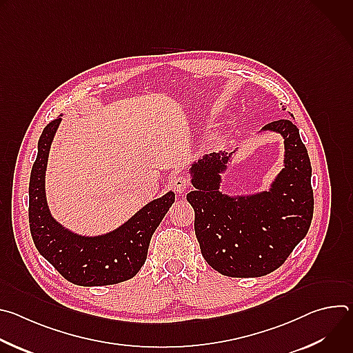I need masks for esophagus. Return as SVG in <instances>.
Instances as JSON below:
<instances>
[{
    "mask_svg": "<svg viewBox=\"0 0 353 353\" xmlns=\"http://www.w3.org/2000/svg\"><path fill=\"white\" fill-rule=\"evenodd\" d=\"M172 185H173V188H174V191H176L177 194H183V192H185V191L188 190V187H190V180H188L185 176L180 174V176L173 177Z\"/></svg>",
    "mask_w": 353,
    "mask_h": 353,
    "instance_id": "obj_1",
    "label": "esophagus"
}]
</instances>
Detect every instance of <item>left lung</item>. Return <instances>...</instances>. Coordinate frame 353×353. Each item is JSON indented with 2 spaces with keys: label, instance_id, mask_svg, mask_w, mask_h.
Segmentation results:
<instances>
[{
  "label": "left lung",
  "instance_id": "1",
  "mask_svg": "<svg viewBox=\"0 0 353 353\" xmlns=\"http://www.w3.org/2000/svg\"><path fill=\"white\" fill-rule=\"evenodd\" d=\"M263 130L285 139V168L270 191L250 196L219 192L230 155L211 154L191 166L194 230L205 261L233 278L264 276L279 268L309 232L314 196L312 165L299 128L281 119Z\"/></svg>",
  "mask_w": 353,
  "mask_h": 353
}]
</instances>
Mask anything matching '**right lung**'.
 <instances>
[{
	"label": "right lung",
	"mask_w": 353,
	"mask_h": 353,
	"mask_svg": "<svg viewBox=\"0 0 353 353\" xmlns=\"http://www.w3.org/2000/svg\"><path fill=\"white\" fill-rule=\"evenodd\" d=\"M61 119L50 121L40 138L29 181V228L39 253L67 281L81 286L120 283L137 275L145 264L154 232L174 203L170 191L154 199L119 229L85 237L64 229L48 212L44 173L48 150Z\"/></svg>",
	"instance_id": "obj_1"
}]
</instances>
